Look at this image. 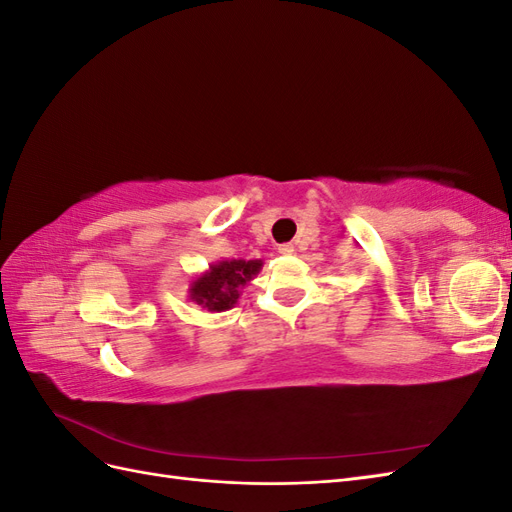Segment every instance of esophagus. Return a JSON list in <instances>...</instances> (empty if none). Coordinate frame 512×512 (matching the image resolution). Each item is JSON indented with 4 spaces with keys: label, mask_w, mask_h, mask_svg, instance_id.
<instances>
[{
    "label": "esophagus",
    "mask_w": 512,
    "mask_h": 512,
    "mask_svg": "<svg viewBox=\"0 0 512 512\" xmlns=\"http://www.w3.org/2000/svg\"><path fill=\"white\" fill-rule=\"evenodd\" d=\"M277 252H280L282 256H290V254H294V247L290 243H284V245L277 247Z\"/></svg>",
    "instance_id": "esophagus-1"
}]
</instances>
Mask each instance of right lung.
Wrapping results in <instances>:
<instances>
[{
    "label": "right lung",
    "mask_w": 512,
    "mask_h": 512,
    "mask_svg": "<svg viewBox=\"0 0 512 512\" xmlns=\"http://www.w3.org/2000/svg\"><path fill=\"white\" fill-rule=\"evenodd\" d=\"M262 269V260H218L209 269L198 273L190 282L188 297L207 312H226L235 307L241 290L250 284Z\"/></svg>",
    "instance_id": "1"
}]
</instances>
